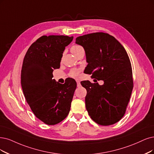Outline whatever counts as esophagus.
Instances as JSON below:
<instances>
[{"label": "esophagus", "instance_id": "esophagus-1", "mask_svg": "<svg viewBox=\"0 0 154 154\" xmlns=\"http://www.w3.org/2000/svg\"><path fill=\"white\" fill-rule=\"evenodd\" d=\"M77 82V87H80L81 86V82L79 81H76Z\"/></svg>", "mask_w": 154, "mask_h": 154}]
</instances>
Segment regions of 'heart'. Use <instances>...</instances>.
I'll return each mask as SVG.
<instances>
[{
	"mask_svg": "<svg viewBox=\"0 0 154 154\" xmlns=\"http://www.w3.org/2000/svg\"><path fill=\"white\" fill-rule=\"evenodd\" d=\"M82 49H83V48L81 46V45H73L72 46L70 51H71V52L75 56L77 53H79V51L82 50ZM79 73H80V70L79 69H77V68H72V69L70 70L68 75H69V76L71 77L77 78L79 76Z\"/></svg>",
	"mask_w": 154,
	"mask_h": 154,
	"instance_id": "b5f03b06",
	"label": "heart"
}]
</instances>
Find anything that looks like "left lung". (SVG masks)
Masks as SVG:
<instances>
[{
    "label": "left lung",
    "mask_w": 154,
    "mask_h": 154,
    "mask_svg": "<svg viewBox=\"0 0 154 154\" xmlns=\"http://www.w3.org/2000/svg\"><path fill=\"white\" fill-rule=\"evenodd\" d=\"M88 63L84 72L104 81L84 82L86 89V107L90 117L101 126L119 121L126 113L133 88L131 64L122 45L109 33L96 32L78 37Z\"/></svg>",
    "instance_id": "1"
}]
</instances>
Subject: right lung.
<instances>
[{"label":"right lung","instance_id":"obj_1","mask_svg":"<svg viewBox=\"0 0 154 154\" xmlns=\"http://www.w3.org/2000/svg\"><path fill=\"white\" fill-rule=\"evenodd\" d=\"M73 37L43 35L28 48L23 62L21 84L26 101L34 115L44 123L55 125L70 110L76 82L68 79L63 84L53 79L59 68L65 47Z\"/></svg>","mask_w":154,"mask_h":154}]
</instances>
